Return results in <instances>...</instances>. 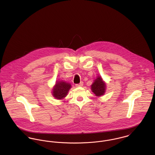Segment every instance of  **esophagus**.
I'll list each match as a JSON object with an SVG mask.
<instances>
[{
	"instance_id": "esophagus-1",
	"label": "esophagus",
	"mask_w": 155,
	"mask_h": 155,
	"mask_svg": "<svg viewBox=\"0 0 155 155\" xmlns=\"http://www.w3.org/2000/svg\"><path fill=\"white\" fill-rule=\"evenodd\" d=\"M83 84H84V83H83L82 82H81L80 84H76V87H82L83 86Z\"/></svg>"
}]
</instances>
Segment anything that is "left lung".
<instances>
[{"mask_svg": "<svg viewBox=\"0 0 155 155\" xmlns=\"http://www.w3.org/2000/svg\"><path fill=\"white\" fill-rule=\"evenodd\" d=\"M91 91L97 97L104 95L106 90V84L102 79L101 76H97L91 85Z\"/></svg>", "mask_w": 155, "mask_h": 155, "instance_id": "obj_1", "label": "left lung"}]
</instances>
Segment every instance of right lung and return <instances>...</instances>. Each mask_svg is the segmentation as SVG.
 Returning <instances> with one entry per match:
<instances>
[{"mask_svg": "<svg viewBox=\"0 0 155 155\" xmlns=\"http://www.w3.org/2000/svg\"><path fill=\"white\" fill-rule=\"evenodd\" d=\"M71 88V85L69 83L63 81H57L52 88V95L57 100H63L66 97Z\"/></svg>", "mask_w": 155, "mask_h": 155, "instance_id": "1", "label": "right lung"}]
</instances>
